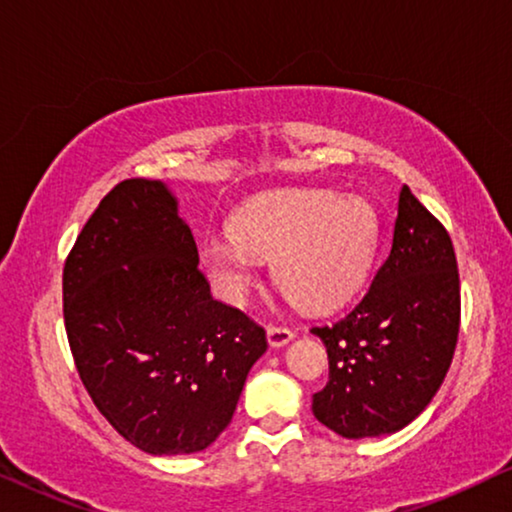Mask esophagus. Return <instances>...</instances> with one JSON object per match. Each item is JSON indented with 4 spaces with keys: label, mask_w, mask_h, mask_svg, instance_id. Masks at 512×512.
Instances as JSON below:
<instances>
[{
    "label": "esophagus",
    "mask_w": 512,
    "mask_h": 512,
    "mask_svg": "<svg viewBox=\"0 0 512 512\" xmlns=\"http://www.w3.org/2000/svg\"><path fill=\"white\" fill-rule=\"evenodd\" d=\"M296 338V333L286 326H268V342L270 347H284Z\"/></svg>",
    "instance_id": "esophagus-1"
}]
</instances>
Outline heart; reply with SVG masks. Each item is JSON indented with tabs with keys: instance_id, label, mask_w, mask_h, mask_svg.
<instances>
[{
	"instance_id": "obj_1",
	"label": "heart",
	"mask_w": 512,
	"mask_h": 512,
	"mask_svg": "<svg viewBox=\"0 0 512 512\" xmlns=\"http://www.w3.org/2000/svg\"><path fill=\"white\" fill-rule=\"evenodd\" d=\"M375 240L377 216L366 200L286 191L247 202L235 214L233 235L207 240L200 261L228 303H244L258 261H272L286 296L305 310L324 312L359 289Z\"/></svg>"
}]
</instances>
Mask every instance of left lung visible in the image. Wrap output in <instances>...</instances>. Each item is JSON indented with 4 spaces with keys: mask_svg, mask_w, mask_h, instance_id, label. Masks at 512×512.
I'll use <instances>...</instances> for the list:
<instances>
[{
    "mask_svg": "<svg viewBox=\"0 0 512 512\" xmlns=\"http://www.w3.org/2000/svg\"><path fill=\"white\" fill-rule=\"evenodd\" d=\"M459 314L450 235L403 184L391 251L366 296L335 324L312 328L328 352L314 417L352 440L401 431L445 380Z\"/></svg>",
    "mask_w": 512,
    "mask_h": 512,
    "instance_id": "left-lung-1",
    "label": "left lung"
}]
</instances>
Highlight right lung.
<instances>
[{
    "mask_svg": "<svg viewBox=\"0 0 512 512\" xmlns=\"http://www.w3.org/2000/svg\"><path fill=\"white\" fill-rule=\"evenodd\" d=\"M62 312L97 410L146 454H193L233 419L268 340L212 298L198 247L163 181L104 195L62 270Z\"/></svg>",
    "mask_w": 512,
    "mask_h": 512,
    "instance_id": "right-lung-1",
    "label": "right lung"
}]
</instances>
